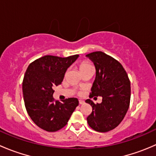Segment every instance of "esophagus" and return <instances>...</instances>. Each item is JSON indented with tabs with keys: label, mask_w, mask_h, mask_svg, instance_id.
Segmentation results:
<instances>
[{
	"label": "esophagus",
	"mask_w": 156,
	"mask_h": 156,
	"mask_svg": "<svg viewBox=\"0 0 156 156\" xmlns=\"http://www.w3.org/2000/svg\"><path fill=\"white\" fill-rule=\"evenodd\" d=\"M84 103V100H79V104L80 105H83Z\"/></svg>",
	"instance_id": "obj_1"
}]
</instances>
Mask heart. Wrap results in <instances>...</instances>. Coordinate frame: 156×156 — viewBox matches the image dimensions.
Returning a JSON list of instances; mask_svg holds the SVG:
<instances>
[{"mask_svg":"<svg viewBox=\"0 0 156 156\" xmlns=\"http://www.w3.org/2000/svg\"><path fill=\"white\" fill-rule=\"evenodd\" d=\"M89 69H92V66L87 62H81V63L79 64V69L80 71H81V73Z\"/></svg>","mask_w":156,"mask_h":156,"instance_id":"obj_1","label":"heart"}]
</instances>
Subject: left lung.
Wrapping results in <instances>:
<instances>
[{
    "instance_id": "1",
    "label": "left lung",
    "mask_w": 156,
    "mask_h": 156,
    "mask_svg": "<svg viewBox=\"0 0 156 156\" xmlns=\"http://www.w3.org/2000/svg\"><path fill=\"white\" fill-rule=\"evenodd\" d=\"M86 56L94 62L96 69L90 98L99 96L103 98L100 104H95L90 99L85 101L93 108L87 118V123L96 131H109L122 122L128 110L130 81L122 64L114 58L101 51L93 52Z\"/></svg>"
}]
</instances>
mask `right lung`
Returning a JSON list of instances; mask_svg holds the SVG:
<instances>
[{
    "mask_svg": "<svg viewBox=\"0 0 156 156\" xmlns=\"http://www.w3.org/2000/svg\"><path fill=\"white\" fill-rule=\"evenodd\" d=\"M79 55L62 58L44 56L36 59L28 67L23 81L25 106L36 125L49 132L66 126L78 106L77 98L54 101L53 87L62 83L67 69Z\"/></svg>",
    "mask_w": 156,
    "mask_h": 156,
    "instance_id": "add662e5",
    "label": "right lung"
}]
</instances>
